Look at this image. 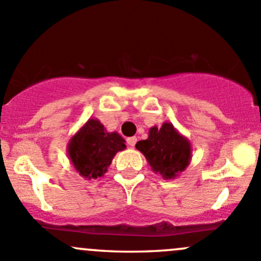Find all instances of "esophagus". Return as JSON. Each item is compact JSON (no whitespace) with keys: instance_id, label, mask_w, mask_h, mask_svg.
I'll return each mask as SVG.
<instances>
[{"instance_id":"obj_1","label":"esophagus","mask_w":261,"mask_h":261,"mask_svg":"<svg viewBox=\"0 0 261 261\" xmlns=\"http://www.w3.org/2000/svg\"><path fill=\"white\" fill-rule=\"evenodd\" d=\"M136 141H138V139H136L135 136H133V138H128V139H127V144H128V145H130V146H135Z\"/></svg>"}]
</instances>
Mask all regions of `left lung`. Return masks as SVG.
I'll return each instance as SVG.
<instances>
[{
    "label": "left lung",
    "mask_w": 261,
    "mask_h": 261,
    "mask_svg": "<svg viewBox=\"0 0 261 261\" xmlns=\"http://www.w3.org/2000/svg\"><path fill=\"white\" fill-rule=\"evenodd\" d=\"M135 146L146 158L152 172L164 179L179 177L192 159L191 143L170 122L150 127L146 140L138 141Z\"/></svg>",
    "instance_id": "8db88e82"
}]
</instances>
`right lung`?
<instances>
[{"label": "right lung", "mask_w": 261, "mask_h": 261, "mask_svg": "<svg viewBox=\"0 0 261 261\" xmlns=\"http://www.w3.org/2000/svg\"><path fill=\"white\" fill-rule=\"evenodd\" d=\"M118 133H109L101 121L89 118L70 138L67 152L75 172L86 179L103 177L116 152L126 149Z\"/></svg>", "instance_id": "obj_1"}]
</instances>
